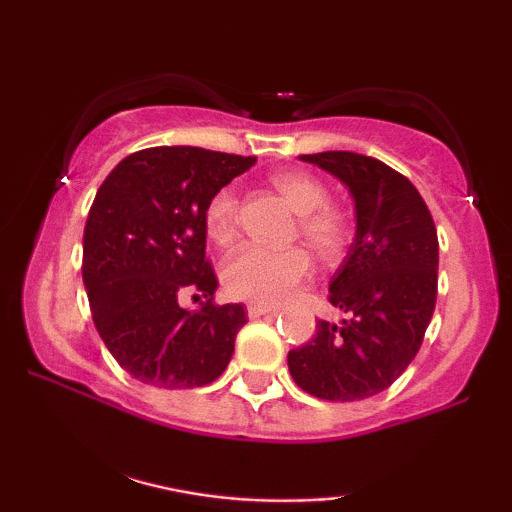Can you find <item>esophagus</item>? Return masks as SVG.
Instances as JSON below:
<instances>
[{
    "instance_id": "obj_1",
    "label": "esophagus",
    "mask_w": 512,
    "mask_h": 512,
    "mask_svg": "<svg viewBox=\"0 0 512 512\" xmlns=\"http://www.w3.org/2000/svg\"><path fill=\"white\" fill-rule=\"evenodd\" d=\"M270 312H277V305H268V303H249L247 305L249 319H256V317H261V314H270Z\"/></svg>"
}]
</instances>
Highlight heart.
<instances>
[{
  "instance_id": "heart-1",
  "label": "heart",
  "mask_w": 512,
  "mask_h": 512,
  "mask_svg": "<svg viewBox=\"0 0 512 512\" xmlns=\"http://www.w3.org/2000/svg\"><path fill=\"white\" fill-rule=\"evenodd\" d=\"M272 186L296 209L300 235L321 258H338L349 240V223L340 209L328 205V188L307 172L272 174ZM207 233L219 247L235 240L237 195L221 188L212 195L205 212ZM312 258L303 247L272 251L263 247H242L223 265V284L233 298L251 303H279L310 275Z\"/></svg>"
}]
</instances>
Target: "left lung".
<instances>
[{"label":"left lung","mask_w":512,"mask_h":512,"mask_svg":"<svg viewBox=\"0 0 512 512\" xmlns=\"http://www.w3.org/2000/svg\"><path fill=\"white\" fill-rule=\"evenodd\" d=\"M349 188L356 235L335 272L340 324L317 321V335L289 352V370L307 394L363 401L389 389L422 347L438 293V235L408 177L352 151L300 156Z\"/></svg>","instance_id":"left-lung-1"}]
</instances>
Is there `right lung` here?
<instances>
[{"instance_id":"obj_1","label":"right lung","mask_w":512,"mask_h":512,"mask_svg":"<svg viewBox=\"0 0 512 512\" xmlns=\"http://www.w3.org/2000/svg\"><path fill=\"white\" fill-rule=\"evenodd\" d=\"M254 163L198 146H153L123 158L97 191L83 230V284L97 333L135 380L193 389L226 370L247 314L242 303H214L205 212ZM184 292L206 303L186 311Z\"/></svg>"}]
</instances>
